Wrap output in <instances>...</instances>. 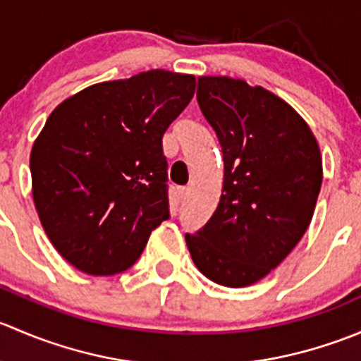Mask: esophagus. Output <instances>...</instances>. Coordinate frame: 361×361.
I'll list each match as a JSON object with an SVG mask.
<instances>
[{
  "mask_svg": "<svg viewBox=\"0 0 361 361\" xmlns=\"http://www.w3.org/2000/svg\"><path fill=\"white\" fill-rule=\"evenodd\" d=\"M187 195H188V188H180V190H178V199H180V201H185Z\"/></svg>",
  "mask_w": 361,
  "mask_h": 361,
  "instance_id": "obj_1",
  "label": "esophagus"
}]
</instances>
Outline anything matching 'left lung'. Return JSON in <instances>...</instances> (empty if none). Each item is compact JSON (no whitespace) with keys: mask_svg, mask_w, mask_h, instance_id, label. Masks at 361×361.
Wrapping results in <instances>:
<instances>
[{"mask_svg":"<svg viewBox=\"0 0 361 361\" xmlns=\"http://www.w3.org/2000/svg\"><path fill=\"white\" fill-rule=\"evenodd\" d=\"M197 103L224 154V190L213 216L185 241L206 278L243 288L278 267L307 231L322 155L298 113L262 87L202 76Z\"/></svg>","mask_w":361,"mask_h":361,"instance_id":"obj_1","label":"left lung"}]
</instances>
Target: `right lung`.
Returning a JSON list of instances; mask_svg holds the SVG:
<instances>
[{
    "mask_svg": "<svg viewBox=\"0 0 361 361\" xmlns=\"http://www.w3.org/2000/svg\"><path fill=\"white\" fill-rule=\"evenodd\" d=\"M194 90V76L152 69L87 87L49 116L32 145V197L76 269L127 271L171 216L162 136Z\"/></svg>",
    "mask_w": 361,
    "mask_h": 361,
    "instance_id": "obj_1",
    "label": "right lung"
}]
</instances>
